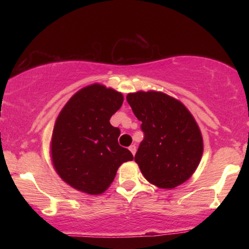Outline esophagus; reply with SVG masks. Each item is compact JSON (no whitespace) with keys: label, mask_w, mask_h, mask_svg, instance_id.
Segmentation results:
<instances>
[{"label":"esophagus","mask_w":249,"mask_h":249,"mask_svg":"<svg viewBox=\"0 0 249 249\" xmlns=\"http://www.w3.org/2000/svg\"><path fill=\"white\" fill-rule=\"evenodd\" d=\"M129 150H130V153H132L133 155H135V153H136V146L130 145L129 146Z\"/></svg>","instance_id":"esophagus-1"}]
</instances>
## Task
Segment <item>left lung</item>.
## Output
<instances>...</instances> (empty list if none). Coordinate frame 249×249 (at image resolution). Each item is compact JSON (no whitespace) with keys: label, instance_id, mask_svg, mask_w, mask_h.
Listing matches in <instances>:
<instances>
[{"label":"left lung","instance_id":"left-lung-1","mask_svg":"<svg viewBox=\"0 0 249 249\" xmlns=\"http://www.w3.org/2000/svg\"><path fill=\"white\" fill-rule=\"evenodd\" d=\"M144 133L135 161L150 183L172 189L192 176L203 153V141L191 113L161 92H136L126 96Z\"/></svg>","mask_w":249,"mask_h":249}]
</instances>
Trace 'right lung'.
<instances>
[{
  "label": "right lung",
  "instance_id": "right-lung-1",
  "mask_svg": "<svg viewBox=\"0 0 249 249\" xmlns=\"http://www.w3.org/2000/svg\"><path fill=\"white\" fill-rule=\"evenodd\" d=\"M122 103V93L95 83L77 92L59 114L52 138L53 162L61 179L77 190L100 195L122 163L133 160L117 142L120 128L109 123Z\"/></svg>",
  "mask_w": 249,
  "mask_h": 249
}]
</instances>
